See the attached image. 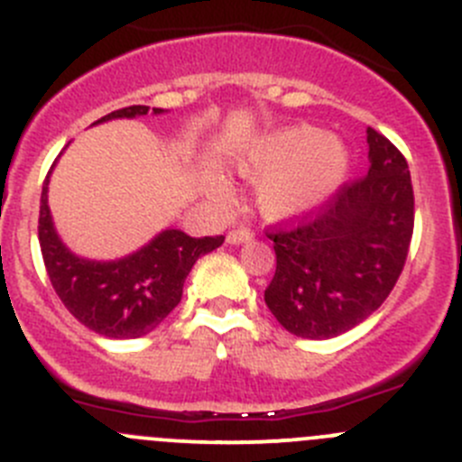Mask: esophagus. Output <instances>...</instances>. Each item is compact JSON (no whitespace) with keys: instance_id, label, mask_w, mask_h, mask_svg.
<instances>
[{"instance_id":"esophagus-1","label":"esophagus","mask_w":462,"mask_h":462,"mask_svg":"<svg viewBox=\"0 0 462 462\" xmlns=\"http://www.w3.org/2000/svg\"><path fill=\"white\" fill-rule=\"evenodd\" d=\"M227 244L232 245H239V244H245V241L253 239V232L248 230V227H236V230H230L227 232Z\"/></svg>"}]
</instances>
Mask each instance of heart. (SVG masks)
I'll list each match as a JSON object with an SVG mask.
<instances>
[{"label": "heart", "instance_id": "heart-1", "mask_svg": "<svg viewBox=\"0 0 462 462\" xmlns=\"http://www.w3.org/2000/svg\"><path fill=\"white\" fill-rule=\"evenodd\" d=\"M236 167L257 180L254 200L268 221H293L320 208L343 185L350 153L320 128L289 126L254 142ZM212 191H223L218 178H212Z\"/></svg>", "mask_w": 462, "mask_h": 462}]
</instances>
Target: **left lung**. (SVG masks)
Here are the masks:
<instances>
[{
  "label": "left lung",
  "instance_id": "1",
  "mask_svg": "<svg viewBox=\"0 0 462 462\" xmlns=\"http://www.w3.org/2000/svg\"><path fill=\"white\" fill-rule=\"evenodd\" d=\"M370 169L345 182L300 226L268 232L277 266L263 291L282 327L334 338L377 311L397 284L413 236V185L404 155L368 128Z\"/></svg>",
  "mask_w": 462,
  "mask_h": 462
}]
</instances>
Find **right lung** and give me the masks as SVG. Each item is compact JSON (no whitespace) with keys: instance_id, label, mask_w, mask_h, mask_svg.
<instances>
[{"instance_id":"obj_1","label":"right lung","mask_w":462,"mask_h":462,"mask_svg":"<svg viewBox=\"0 0 462 462\" xmlns=\"http://www.w3.org/2000/svg\"><path fill=\"white\" fill-rule=\"evenodd\" d=\"M162 112V107H153V115ZM144 115H149V106H128L110 112L92 126ZM51 171L44 178L40 196L38 239L58 298L76 320L106 338H140L153 331L180 302L182 286L196 259L217 250L223 236L196 239L167 227L126 257L110 262L79 257L62 244L53 227L47 196Z\"/></svg>"}]
</instances>
